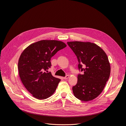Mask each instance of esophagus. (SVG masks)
<instances>
[{
    "label": "esophagus",
    "mask_w": 126,
    "mask_h": 126,
    "mask_svg": "<svg viewBox=\"0 0 126 126\" xmlns=\"http://www.w3.org/2000/svg\"><path fill=\"white\" fill-rule=\"evenodd\" d=\"M69 78V75H67V76H66L65 77H63V79H68Z\"/></svg>",
    "instance_id": "esophagus-1"
}]
</instances>
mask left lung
Returning a JSON list of instances; mask_svg holds the SVG:
<instances>
[{"mask_svg":"<svg viewBox=\"0 0 126 126\" xmlns=\"http://www.w3.org/2000/svg\"><path fill=\"white\" fill-rule=\"evenodd\" d=\"M67 44L77 57L79 69L84 72L83 74L78 75L77 83L72 88L74 95L83 101H91L102 93L109 78L111 67L108 58L94 43L72 41Z\"/></svg>","mask_w":126,"mask_h":126,"instance_id":"8db88e82","label":"left lung"}]
</instances>
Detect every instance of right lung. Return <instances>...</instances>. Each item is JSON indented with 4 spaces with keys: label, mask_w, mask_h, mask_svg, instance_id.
Instances as JSON below:
<instances>
[{
    "label": "right lung",
    "mask_w": 126,
    "mask_h": 126,
    "mask_svg": "<svg viewBox=\"0 0 126 126\" xmlns=\"http://www.w3.org/2000/svg\"><path fill=\"white\" fill-rule=\"evenodd\" d=\"M66 44L54 40H43L26 47L20 56L18 69L21 81L32 96L39 100L46 99L55 92L59 78L47 73L51 67V58Z\"/></svg>",
    "instance_id": "right-lung-1"
}]
</instances>
